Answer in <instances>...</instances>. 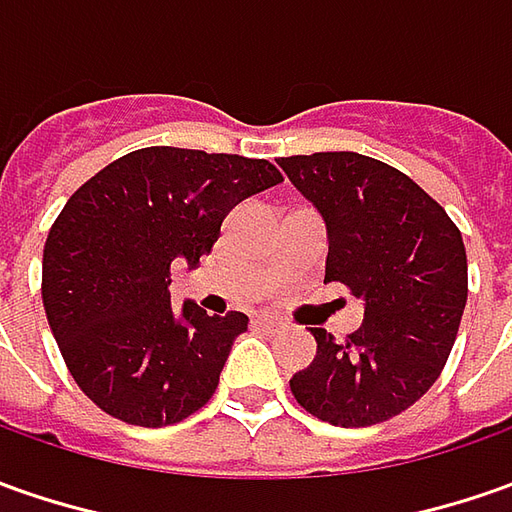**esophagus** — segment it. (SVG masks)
<instances>
[{"label": "esophagus", "mask_w": 512, "mask_h": 512, "mask_svg": "<svg viewBox=\"0 0 512 512\" xmlns=\"http://www.w3.org/2000/svg\"><path fill=\"white\" fill-rule=\"evenodd\" d=\"M257 328L266 331V334H277V331H283V320H277V317H257Z\"/></svg>", "instance_id": "1"}]
</instances>
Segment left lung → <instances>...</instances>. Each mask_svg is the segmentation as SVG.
Returning <instances> with one entry per match:
<instances>
[{
  "instance_id": "left-lung-1",
  "label": "left lung",
  "mask_w": 512,
  "mask_h": 512,
  "mask_svg": "<svg viewBox=\"0 0 512 512\" xmlns=\"http://www.w3.org/2000/svg\"><path fill=\"white\" fill-rule=\"evenodd\" d=\"M326 223V283L362 300V326L337 343L311 328L317 357L289 379L294 399L337 428L411 408L448 362L467 303L462 232L405 172L360 152L277 158Z\"/></svg>"
}]
</instances>
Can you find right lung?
Returning <instances> with one entry per match:
<instances>
[{
	"label": "right lung",
	"instance_id": "add662e5",
	"mask_svg": "<svg viewBox=\"0 0 512 512\" xmlns=\"http://www.w3.org/2000/svg\"><path fill=\"white\" fill-rule=\"evenodd\" d=\"M280 181L263 158L144 147L64 203L45 243L42 300L70 374L101 411L161 428L209 402L249 317L172 306L169 266L195 269L229 209Z\"/></svg>",
	"mask_w": 512,
	"mask_h": 512
}]
</instances>
